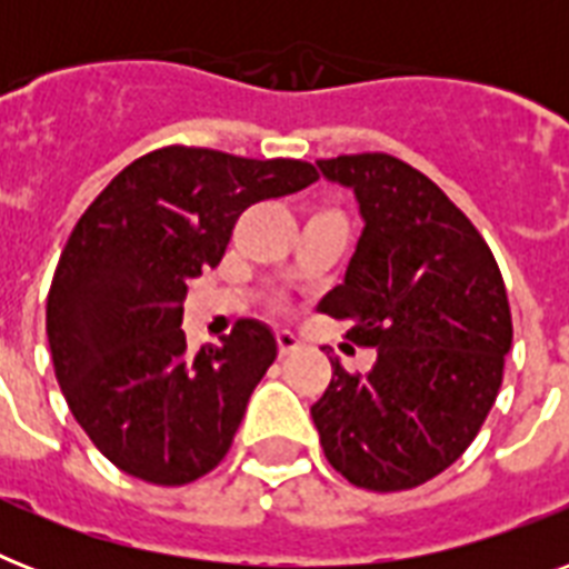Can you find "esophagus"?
I'll return each instance as SVG.
<instances>
[{
	"label": "esophagus",
	"mask_w": 569,
	"mask_h": 569,
	"mask_svg": "<svg viewBox=\"0 0 569 569\" xmlns=\"http://www.w3.org/2000/svg\"><path fill=\"white\" fill-rule=\"evenodd\" d=\"M274 339H277V351H280V357L292 355V351H298V346H301V342H298V337H295V333H289V330H277Z\"/></svg>",
	"instance_id": "1"
}]
</instances>
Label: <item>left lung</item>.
Wrapping results in <instances>:
<instances>
[{
	"label": "left lung",
	"mask_w": 569,
	"mask_h": 569,
	"mask_svg": "<svg viewBox=\"0 0 569 569\" xmlns=\"http://www.w3.org/2000/svg\"><path fill=\"white\" fill-rule=\"evenodd\" d=\"M355 189L363 232L346 283L319 310L375 348L366 375L330 360L310 407L325 458L355 487L410 490L469 449L499 387L513 325L502 271L476 223L446 191L389 153L319 159Z\"/></svg>",
	"instance_id": "left-lung-1"
}]
</instances>
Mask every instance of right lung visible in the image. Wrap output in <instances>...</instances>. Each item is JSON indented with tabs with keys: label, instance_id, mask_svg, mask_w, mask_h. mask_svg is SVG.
Wrapping results in <instances>:
<instances>
[{
	"label": "right lung",
	"instance_id": "right-lung-1",
	"mask_svg": "<svg viewBox=\"0 0 569 569\" xmlns=\"http://www.w3.org/2000/svg\"><path fill=\"white\" fill-rule=\"evenodd\" d=\"M319 180L301 159L159 147L127 164L70 232L47 295V337L70 413L129 476L180 487L212 472L277 342L239 319L189 351V280L221 262L239 214Z\"/></svg>",
	"mask_w": 569,
	"mask_h": 569
}]
</instances>
